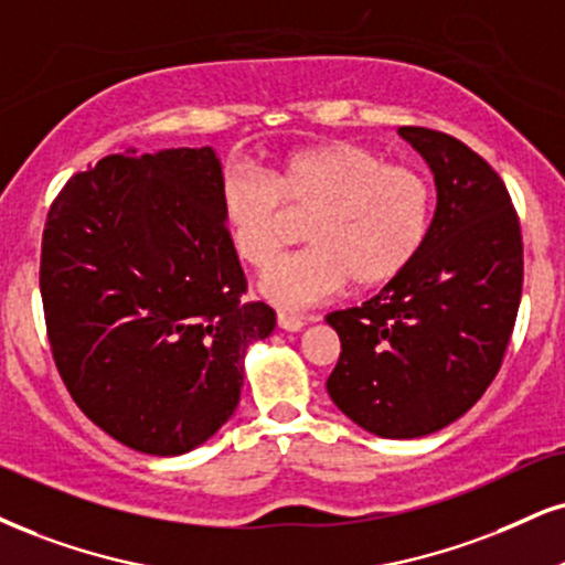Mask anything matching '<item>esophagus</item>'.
<instances>
[{"label":"esophagus","instance_id":"34e87169","mask_svg":"<svg viewBox=\"0 0 565 565\" xmlns=\"http://www.w3.org/2000/svg\"><path fill=\"white\" fill-rule=\"evenodd\" d=\"M277 324L282 327V330L288 332H298L306 327V319L298 317V315H288V311H277Z\"/></svg>","mask_w":565,"mask_h":565}]
</instances>
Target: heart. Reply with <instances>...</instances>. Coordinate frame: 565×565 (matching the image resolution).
I'll return each mask as SVG.
<instances>
[{
  "instance_id": "b5f03b06",
  "label": "heart",
  "mask_w": 565,
  "mask_h": 565,
  "mask_svg": "<svg viewBox=\"0 0 565 565\" xmlns=\"http://www.w3.org/2000/svg\"><path fill=\"white\" fill-rule=\"evenodd\" d=\"M222 217L243 262L267 269L309 220L311 248L275 264L262 296L282 309L322 303L345 288L393 282L419 256L435 212V188L414 164H387L351 141L303 146L282 154L269 175L233 172L222 180Z\"/></svg>"
}]
</instances>
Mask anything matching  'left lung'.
Instances as JSON below:
<instances>
[{
  "instance_id": "obj_1",
  "label": "left lung",
  "mask_w": 565,
  "mask_h": 565,
  "mask_svg": "<svg viewBox=\"0 0 565 565\" xmlns=\"http://www.w3.org/2000/svg\"><path fill=\"white\" fill-rule=\"evenodd\" d=\"M437 188L429 235L377 296L332 311L327 393L361 429L414 440L463 416L495 380L516 324L524 243L505 183L448 134L401 128Z\"/></svg>"
}]
</instances>
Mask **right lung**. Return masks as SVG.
I'll return each mask as SVG.
<instances>
[{"label":"right lung","mask_w":565,"mask_h":565,"mask_svg":"<svg viewBox=\"0 0 565 565\" xmlns=\"http://www.w3.org/2000/svg\"><path fill=\"white\" fill-rule=\"evenodd\" d=\"M212 146L104 157L67 180L41 243V301L60 377L96 427L180 456L238 408L243 356L275 330L246 301Z\"/></svg>","instance_id":"obj_1"}]
</instances>
